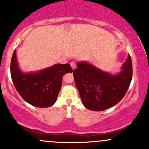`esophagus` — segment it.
<instances>
[{"mask_svg":"<svg viewBox=\"0 0 149 149\" xmlns=\"http://www.w3.org/2000/svg\"><path fill=\"white\" fill-rule=\"evenodd\" d=\"M70 66H71L72 69H73V70H74V69L76 68V63H75V62H71V63H70Z\"/></svg>","mask_w":149,"mask_h":149,"instance_id":"34e87169","label":"esophagus"}]
</instances>
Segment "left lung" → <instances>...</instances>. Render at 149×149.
Listing matches in <instances>:
<instances>
[{
  "label": "left lung",
  "mask_w": 149,
  "mask_h": 149,
  "mask_svg": "<svg viewBox=\"0 0 149 149\" xmlns=\"http://www.w3.org/2000/svg\"><path fill=\"white\" fill-rule=\"evenodd\" d=\"M73 70L75 84L86 108L102 111L115 106L124 97L133 75L130 55L121 67V71L112 74L89 63H77Z\"/></svg>",
  "instance_id": "1"
}]
</instances>
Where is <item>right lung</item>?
<instances>
[{"instance_id": "obj_1", "label": "right lung", "mask_w": 149, "mask_h": 149, "mask_svg": "<svg viewBox=\"0 0 149 149\" xmlns=\"http://www.w3.org/2000/svg\"><path fill=\"white\" fill-rule=\"evenodd\" d=\"M16 49L10 62V76L21 97L37 107H49L56 102L63 76L72 73L70 64H55L36 72L24 73L19 67Z\"/></svg>"}]
</instances>
